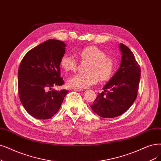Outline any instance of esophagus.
Masks as SVG:
<instances>
[{
	"label": "esophagus",
	"mask_w": 161,
	"mask_h": 161,
	"mask_svg": "<svg viewBox=\"0 0 161 161\" xmlns=\"http://www.w3.org/2000/svg\"><path fill=\"white\" fill-rule=\"evenodd\" d=\"M73 90L76 91V92H81L82 90L80 88H73Z\"/></svg>",
	"instance_id": "esophagus-1"
}]
</instances>
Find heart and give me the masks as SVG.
Here are the masks:
<instances>
[{"instance_id":"1","label":"heart","mask_w":161,"mask_h":161,"mask_svg":"<svg viewBox=\"0 0 161 161\" xmlns=\"http://www.w3.org/2000/svg\"><path fill=\"white\" fill-rule=\"evenodd\" d=\"M81 60H87V74H76L68 80V84L74 87L87 88L97 83L98 80L105 81L109 79L114 70V61L106 56L104 51L96 46L84 47L77 53ZM76 58L71 55L65 54L60 59V66L65 71H74L76 69Z\"/></svg>"}]
</instances>
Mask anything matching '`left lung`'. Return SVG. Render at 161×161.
Here are the masks:
<instances>
[{"mask_svg": "<svg viewBox=\"0 0 161 161\" xmlns=\"http://www.w3.org/2000/svg\"><path fill=\"white\" fill-rule=\"evenodd\" d=\"M121 52L120 67L98 93L92 109L105 118L118 117L127 111L137 96L141 68L133 53L127 46L119 44Z\"/></svg>", "mask_w": 161, "mask_h": 161, "instance_id": "obj_1", "label": "left lung"}]
</instances>
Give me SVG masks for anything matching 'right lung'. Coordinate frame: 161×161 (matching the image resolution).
Here are the masks:
<instances>
[{
	"label": "right lung",
	"mask_w": 161,
	"mask_h": 161,
	"mask_svg": "<svg viewBox=\"0 0 161 161\" xmlns=\"http://www.w3.org/2000/svg\"><path fill=\"white\" fill-rule=\"evenodd\" d=\"M65 44L47 40L30 50L24 57L18 72L20 102L28 114L38 119H48L59 109L68 90L52 89L62 86L60 59Z\"/></svg>",
	"instance_id": "right-lung-1"
}]
</instances>
